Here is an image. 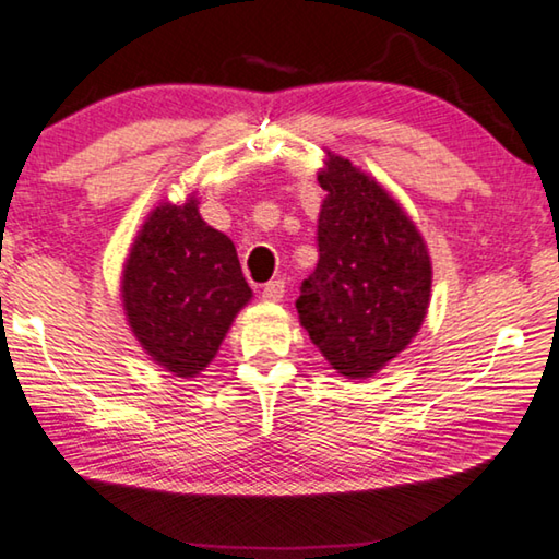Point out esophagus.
<instances>
[{
  "label": "esophagus",
  "instance_id": "obj_1",
  "mask_svg": "<svg viewBox=\"0 0 559 559\" xmlns=\"http://www.w3.org/2000/svg\"><path fill=\"white\" fill-rule=\"evenodd\" d=\"M285 280H272L267 282V285L262 287V299L267 301H280L282 297H285Z\"/></svg>",
  "mask_w": 559,
  "mask_h": 559
}]
</instances>
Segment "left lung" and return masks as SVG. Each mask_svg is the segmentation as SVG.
I'll return each instance as SVG.
<instances>
[{
    "instance_id": "obj_1",
    "label": "left lung",
    "mask_w": 559,
    "mask_h": 559,
    "mask_svg": "<svg viewBox=\"0 0 559 559\" xmlns=\"http://www.w3.org/2000/svg\"><path fill=\"white\" fill-rule=\"evenodd\" d=\"M319 262L297 311L321 354L346 378H370L423 326L432 264L413 221L378 181L331 156L319 174Z\"/></svg>"
}]
</instances>
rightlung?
<instances>
[{
	"instance_id": "obj_1",
	"label": "right lung",
	"mask_w": 559,
	"mask_h": 559,
	"mask_svg": "<svg viewBox=\"0 0 559 559\" xmlns=\"http://www.w3.org/2000/svg\"><path fill=\"white\" fill-rule=\"evenodd\" d=\"M250 297L235 245L205 225L195 199L156 205L122 272L127 321L156 364L199 376Z\"/></svg>"
}]
</instances>
